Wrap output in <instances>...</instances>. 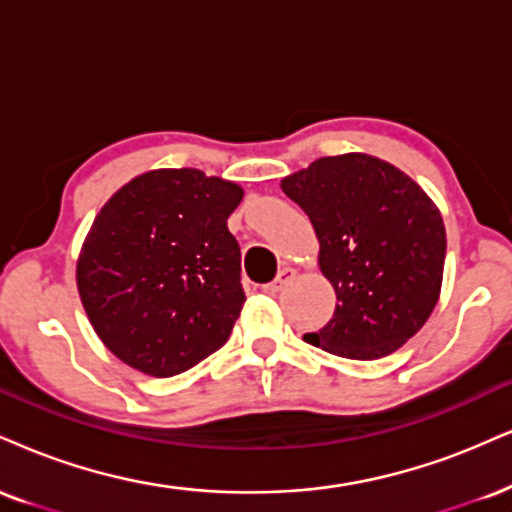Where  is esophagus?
<instances>
[{"instance_id":"34e87169","label":"esophagus","mask_w":512,"mask_h":512,"mask_svg":"<svg viewBox=\"0 0 512 512\" xmlns=\"http://www.w3.org/2000/svg\"><path fill=\"white\" fill-rule=\"evenodd\" d=\"M295 279V269H291V267H283L279 274H276V279L272 281V283H267V286H264V293H279V291H283V288L288 286V283H291Z\"/></svg>"}]
</instances>
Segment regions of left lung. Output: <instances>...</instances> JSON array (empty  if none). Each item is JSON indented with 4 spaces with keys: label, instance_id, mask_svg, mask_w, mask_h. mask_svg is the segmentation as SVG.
I'll use <instances>...</instances> for the list:
<instances>
[{
    "label": "left lung",
    "instance_id": "obj_1",
    "mask_svg": "<svg viewBox=\"0 0 512 512\" xmlns=\"http://www.w3.org/2000/svg\"><path fill=\"white\" fill-rule=\"evenodd\" d=\"M281 188L315 226L319 269L338 300L305 341L350 360L398 350L441 293L446 229L434 202L396 166L360 152L317 159Z\"/></svg>",
    "mask_w": 512,
    "mask_h": 512
}]
</instances>
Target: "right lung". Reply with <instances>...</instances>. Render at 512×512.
Segmentation results:
<instances>
[{
  "instance_id": "1",
  "label": "right lung",
  "mask_w": 512,
  "mask_h": 512,
  "mask_svg": "<svg viewBox=\"0 0 512 512\" xmlns=\"http://www.w3.org/2000/svg\"><path fill=\"white\" fill-rule=\"evenodd\" d=\"M243 188L197 169L133 178L100 209L76 281L92 329L128 367L174 377L229 341L243 310L226 219Z\"/></svg>"
}]
</instances>
